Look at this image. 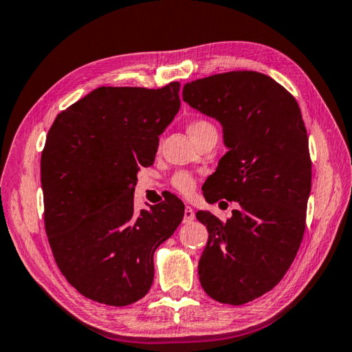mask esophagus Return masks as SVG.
Returning <instances> with one entry per match:
<instances>
[{"instance_id":"obj_1","label":"esophagus","mask_w":352,"mask_h":352,"mask_svg":"<svg viewBox=\"0 0 352 352\" xmlns=\"http://www.w3.org/2000/svg\"><path fill=\"white\" fill-rule=\"evenodd\" d=\"M195 219V212L192 208H190L189 205H186V208H184V217H183V222L184 223H189L192 222V220Z\"/></svg>"}]
</instances>
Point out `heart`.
Segmentation results:
<instances>
[{
  "label": "heart",
  "mask_w": 352,
  "mask_h": 352,
  "mask_svg": "<svg viewBox=\"0 0 352 352\" xmlns=\"http://www.w3.org/2000/svg\"><path fill=\"white\" fill-rule=\"evenodd\" d=\"M208 130H216V127H214L211 122L205 121V119H194V121H190L188 126V133L190 135V138L192 140L197 138V136H200L201 133L208 132ZM170 184L172 188H175L178 190V192L190 194L194 190L195 184H197V180H195V177L190 174V172L180 170L172 175Z\"/></svg>",
  "instance_id": "1"
}]
</instances>
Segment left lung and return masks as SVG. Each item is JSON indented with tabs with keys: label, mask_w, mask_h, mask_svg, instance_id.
<instances>
[{
	"label": "left lung",
	"mask_w": 352,
	"mask_h": 352,
	"mask_svg": "<svg viewBox=\"0 0 352 352\" xmlns=\"http://www.w3.org/2000/svg\"><path fill=\"white\" fill-rule=\"evenodd\" d=\"M183 100L223 126L228 152L201 188L206 201L239 205L226 222L210 211L195 214L210 234L200 284L219 302L245 305L281 281L305 236L312 184L307 130L296 99L256 71L186 83Z\"/></svg>",
	"instance_id": "obj_1"
}]
</instances>
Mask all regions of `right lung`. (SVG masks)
<instances>
[{
    "mask_svg": "<svg viewBox=\"0 0 352 352\" xmlns=\"http://www.w3.org/2000/svg\"><path fill=\"white\" fill-rule=\"evenodd\" d=\"M180 83L158 90L99 87L58 113L41 152L45 230L56 264L85 298L141 300L153 253L184 216L175 195L136 212V172L153 164L158 136L180 110Z\"/></svg>",
    "mask_w": 352,
    "mask_h": 352,
    "instance_id": "add662e5",
    "label": "right lung"
}]
</instances>
